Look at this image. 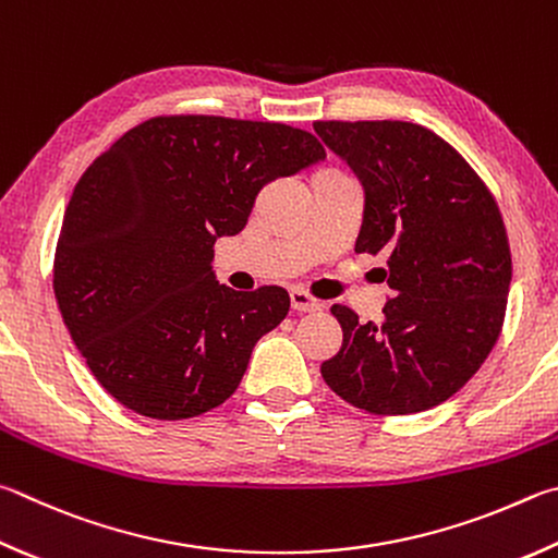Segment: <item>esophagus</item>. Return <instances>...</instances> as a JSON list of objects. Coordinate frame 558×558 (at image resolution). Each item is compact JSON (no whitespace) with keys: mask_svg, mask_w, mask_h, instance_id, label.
<instances>
[{"mask_svg":"<svg viewBox=\"0 0 558 558\" xmlns=\"http://www.w3.org/2000/svg\"><path fill=\"white\" fill-rule=\"evenodd\" d=\"M290 305L295 312H317L324 310V302L317 300L305 288H292L290 290Z\"/></svg>","mask_w":558,"mask_h":558,"instance_id":"34e87169","label":"esophagus"}]
</instances>
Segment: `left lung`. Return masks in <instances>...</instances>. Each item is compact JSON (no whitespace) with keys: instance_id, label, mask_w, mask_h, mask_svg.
Masks as SVG:
<instances>
[{"instance_id":"left-lung-1","label":"left lung","mask_w":558,"mask_h":558,"mask_svg":"<svg viewBox=\"0 0 558 558\" xmlns=\"http://www.w3.org/2000/svg\"><path fill=\"white\" fill-rule=\"evenodd\" d=\"M366 190L356 253L388 256L380 324L333 305L343 341L322 363L341 400L380 417L424 412L488 359L508 310L512 256L493 192L459 150L410 121H314Z\"/></svg>"}]
</instances>
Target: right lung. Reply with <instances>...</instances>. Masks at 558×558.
<instances>
[{
	"label": "right lung",
	"mask_w": 558,
	"mask_h": 558,
	"mask_svg": "<svg viewBox=\"0 0 558 558\" xmlns=\"http://www.w3.org/2000/svg\"><path fill=\"white\" fill-rule=\"evenodd\" d=\"M324 156L317 136L278 121L163 114L93 160L65 207L53 292L111 398L175 422L236 392L290 295L219 286L211 248L246 227L268 182Z\"/></svg>",
	"instance_id": "obj_1"
}]
</instances>
